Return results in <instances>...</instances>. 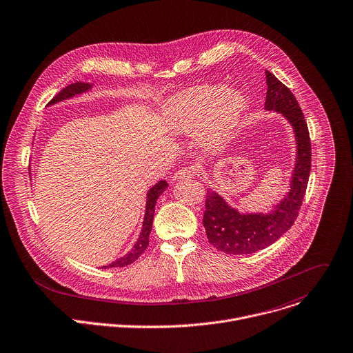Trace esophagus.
I'll return each mask as SVG.
<instances>
[{
  "label": "esophagus",
  "instance_id": "1",
  "mask_svg": "<svg viewBox=\"0 0 353 353\" xmlns=\"http://www.w3.org/2000/svg\"><path fill=\"white\" fill-rule=\"evenodd\" d=\"M195 169L194 168H181V169H179L176 173H174V176H173V179L174 180H183V179H190V177H192V176H195Z\"/></svg>",
  "mask_w": 353,
  "mask_h": 353
}]
</instances>
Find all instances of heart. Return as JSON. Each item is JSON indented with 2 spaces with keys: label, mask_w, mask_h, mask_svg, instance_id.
I'll return each mask as SVG.
<instances>
[{
  "label": "heart",
  "mask_w": 353,
  "mask_h": 353,
  "mask_svg": "<svg viewBox=\"0 0 353 353\" xmlns=\"http://www.w3.org/2000/svg\"><path fill=\"white\" fill-rule=\"evenodd\" d=\"M245 99L240 91L219 85H199L172 97L163 108L168 129L176 134L201 130L209 148H219L231 136L244 110Z\"/></svg>",
  "instance_id": "obj_1"
}]
</instances>
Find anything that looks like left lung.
<instances>
[{"instance_id":"obj_1","label":"left lung","mask_w":353,"mask_h":353,"mask_svg":"<svg viewBox=\"0 0 353 353\" xmlns=\"http://www.w3.org/2000/svg\"><path fill=\"white\" fill-rule=\"evenodd\" d=\"M265 109L284 114L296 140V163L291 190L276 208L263 213H240L214 191H206L203 227L209 244L228 255H247L276 243L298 217L310 174V137L302 109L291 92L273 73L266 70Z\"/></svg>"}]
</instances>
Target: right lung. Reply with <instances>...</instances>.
Masks as SVG:
<instances>
[{"label": "right lung", "mask_w": 353, "mask_h": 353, "mask_svg": "<svg viewBox=\"0 0 353 353\" xmlns=\"http://www.w3.org/2000/svg\"><path fill=\"white\" fill-rule=\"evenodd\" d=\"M91 88V84L90 83H83V81H76L73 84H69L66 85L63 90H61L50 102L48 105H52V103H57L59 101H63L66 98H70V97H74L77 94H81L87 90ZM169 184L165 181V180H161L159 183H157L150 191H148V195H147V206H145V216H144V221H143V228H141V232H140V237L137 240V243L134 244V247L123 256V258H119L117 261L109 263L108 266H102V269H108V268H125V266H129L132 263H134L141 255L143 252L147 250L148 244H150V234H151V230H152V220H154V213H155V203L159 198V195L166 190Z\"/></svg>", "instance_id": "right-lung-1"}]
</instances>
